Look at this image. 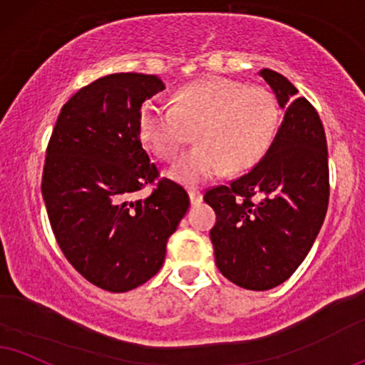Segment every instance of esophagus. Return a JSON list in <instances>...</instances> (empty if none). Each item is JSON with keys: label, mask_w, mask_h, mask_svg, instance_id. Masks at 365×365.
<instances>
[{"label": "esophagus", "mask_w": 365, "mask_h": 365, "mask_svg": "<svg viewBox=\"0 0 365 365\" xmlns=\"http://www.w3.org/2000/svg\"><path fill=\"white\" fill-rule=\"evenodd\" d=\"M190 200H191V205L192 206H196V205H200L201 201H203V195H201V191L200 190H195V187H191L190 191Z\"/></svg>", "instance_id": "esophagus-1"}]
</instances>
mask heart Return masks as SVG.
<instances>
[{
    "label": "heart",
    "mask_w": 365,
    "mask_h": 365,
    "mask_svg": "<svg viewBox=\"0 0 365 365\" xmlns=\"http://www.w3.org/2000/svg\"><path fill=\"white\" fill-rule=\"evenodd\" d=\"M279 105L264 88L225 78L187 84L174 94L173 108H142L140 138L160 159H174L195 132L197 145L168 170L182 184L203 182L227 170L250 169L276 135Z\"/></svg>",
    "instance_id": "obj_1"
}]
</instances>
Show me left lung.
Listing matches in <instances>:
<instances>
[{"label": "left lung", "instance_id": "left-lung-1", "mask_svg": "<svg viewBox=\"0 0 365 365\" xmlns=\"http://www.w3.org/2000/svg\"><path fill=\"white\" fill-rule=\"evenodd\" d=\"M284 110L265 155L249 173L206 191L217 213L210 238L220 272L252 291L291 277L313 247L328 208V150L317 110L284 76L259 71Z\"/></svg>", "mask_w": 365, "mask_h": 365}]
</instances>
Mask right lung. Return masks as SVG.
I'll list each match as a JSON object with an SVG mask.
<instances>
[{
  "label": "right lung",
  "mask_w": 365,
  "mask_h": 365,
  "mask_svg": "<svg viewBox=\"0 0 365 365\" xmlns=\"http://www.w3.org/2000/svg\"><path fill=\"white\" fill-rule=\"evenodd\" d=\"M165 89L157 76L96 79L62 106L47 147L42 196L53 235L94 286L125 292L154 277L190 196L160 179L145 200L133 192L159 175L142 147L140 110Z\"/></svg>",
  "instance_id": "obj_1"
}]
</instances>
